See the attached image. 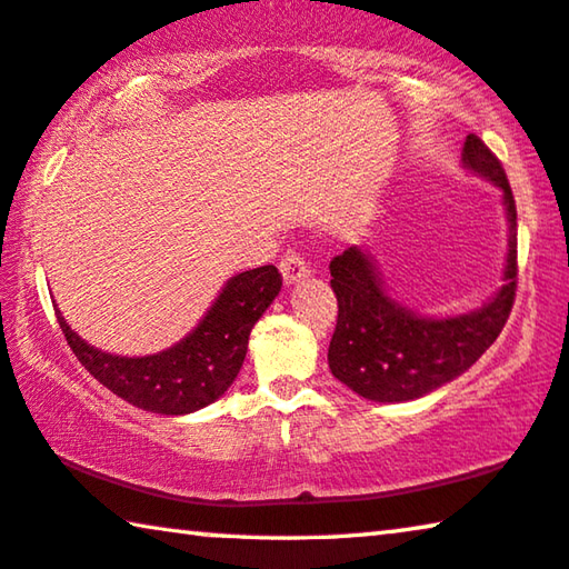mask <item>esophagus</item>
Here are the masks:
<instances>
[{
  "mask_svg": "<svg viewBox=\"0 0 569 569\" xmlns=\"http://www.w3.org/2000/svg\"><path fill=\"white\" fill-rule=\"evenodd\" d=\"M279 271H282V279L287 287L298 284L305 277H310V269H308V264H305V259L295 251H290L282 261H279Z\"/></svg>",
  "mask_w": 569,
  "mask_h": 569,
  "instance_id": "1",
  "label": "esophagus"
}]
</instances>
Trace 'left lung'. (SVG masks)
Listing matches in <instances>:
<instances>
[{
  "mask_svg": "<svg viewBox=\"0 0 569 569\" xmlns=\"http://www.w3.org/2000/svg\"><path fill=\"white\" fill-rule=\"evenodd\" d=\"M462 167L496 184L508 220L503 284L482 308L433 318L390 298L377 259L361 246H349L331 261V287L339 320L328 367L359 398L408 402L439 390L465 375L503 331L516 298V200L506 171L477 136H467Z\"/></svg>",
  "mask_w": 569,
  "mask_h": 569,
  "instance_id": "obj_1",
  "label": "left lung"
}]
</instances>
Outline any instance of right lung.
Instances as JSON below:
<instances>
[{
    "label": "right lung",
    "mask_w": 569,
    "mask_h": 569,
    "mask_svg": "<svg viewBox=\"0 0 569 569\" xmlns=\"http://www.w3.org/2000/svg\"><path fill=\"white\" fill-rule=\"evenodd\" d=\"M282 290L277 267L230 277L182 341L148 357H118L79 339L61 310L56 318L81 367L107 390L148 413L187 416L216 402L241 372L251 328Z\"/></svg>",
    "instance_id": "right-lung-1"
}]
</instances>
